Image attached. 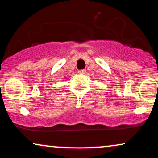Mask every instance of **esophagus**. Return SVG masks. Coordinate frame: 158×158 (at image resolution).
Listing matches in <instances>:
<instances>
[{
  "label": "esophagus",
  "mask_w": 158,
  "mask_h": 158,
  "mask_svg": "<svg viewBox=\"0 0 158 158\" xmlns=\"http://www.w3.org/2000/svg\"><path fill=\"white\" fill-rule=\"evenodd\" d=\"M85 72H86V70H80L78 71V73L79 74H81V75H83V74L85 73Z\"/></svg>",
  "instance_id": "esophagus-1"
}]
</instances>
